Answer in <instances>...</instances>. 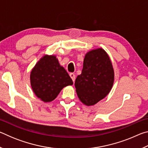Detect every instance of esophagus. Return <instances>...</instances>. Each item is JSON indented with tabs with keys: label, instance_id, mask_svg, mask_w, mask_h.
Wrapping results in <instances>:
<instances>
[{
	"label": "esophagus",
	"instance_id": "1",
	"mask_svg": "<svg viewBox=\"0 0 148 148\" xmlns=\"http://www.w3.org/2000/svg\"><path fill=\"white\" fill-rule=\"evenodd\" d=\"M70 76H71V77L72 78V81L74 82L75 79H76V76H75V74L74 73H71L70 74Z\"/></svg>",
	"mask_w": 148,
	"mask_h": 148
}]
</instances>
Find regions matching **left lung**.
Wrapping results in <instances>:
<instances>
[{"instance_id": "8db88e82", "label": "left lung", "mask_w": 148, "mask_h": 148, "mask_svg": "<svg viewBox=\"0 0 148 148\" xmlns=\"http://www.w3.org/2000/svg\"><path fill=\"white\" fill-rule=\"evenodd\" d=\"M114 80L113 66L106 52L102 48L90 51L75 81L77 97L87 106L94 105L109 93Z\"/></svg>"}]
</instances>
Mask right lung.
<instances>
[{
    "label": "right lung",
    "mask_w": 148,
    "mask_h": 148,
    "mask_svg": "<svg viewBox=\"0 0 148 148\" xmlns=\"http://www.w3.org/2000/svg\"><path fill=\"white\" fill-rule=\"evenodd\" d=\"M30 78L35 95L45 102L53 101L64 87L73 84L54 56H45L40 59L32 70Z\"/></svg>",
    "instance_id": "add662e5"
}]
</instances>
